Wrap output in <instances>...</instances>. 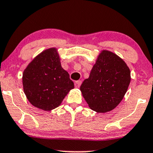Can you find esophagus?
I'll return each instance as SVG.
<instances>
[{"instance_id":"esophagus-1","label":"esophagus","mask_w":153,"mask_h":153,"mask_svg":"<svg viewBox=\"0 0 153 153\" xmlns=\"http://www.w3.org/2000/svg\"><path fill=\"white\" fill-rule=\"evenodd\" d=\"M81 84H82V81H80V80H79V81H76L74 83L75 88H79L80 87V85H81Z\"/></svg>"}]
</instances>
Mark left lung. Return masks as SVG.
<instances>
[{"label": "left lung", "mask_w": 153, "mask_h": 153, "mask_svg": "<svg viewBox=\"0 0 153 153\" xmlns=\"http://www.w3.org/2000/svg\"><path fill=\"white\" fill-rule=\"evenodd\" d=\"M130 82L131 71L124 60L110 51L103 50L80 90L90 109L104 113L121 102Z\"/></svg>", "instance_id": "left-lung-1"}]
</instances>
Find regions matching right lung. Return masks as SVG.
I'll list each match as a JSON object with an SVG mask.
<instances>
[{"mask_svg":"<svg viewBox=\"0 0 153 153\" xmlns=\"http://www.w3.org/2000/svg\"><path fill=\"white\" fill-rule=\"evenodd\" d=\"M22 85L29 102L44 111L60 106L74 88L68 73L62 68L56 48L43 51L28 64L22 74Z\"/></svg>","mask_w":153,"mask_h":153,"instance_id":"right-lung-1","label":"right lung"}]
</instances>
